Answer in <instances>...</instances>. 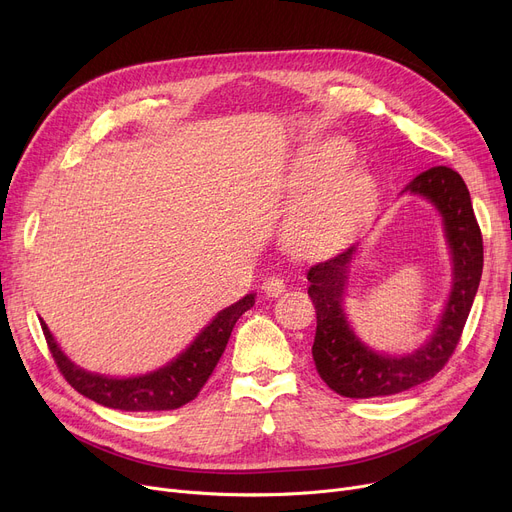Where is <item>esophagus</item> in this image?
Returning <instances> with one entry per match:
<instances>
[{
    "label": "esophagus",
    "mask_w": 512,
    "mask_h": 512,
    "mask_svg": "<svg viewBox=\"0 0 512 512\" xmlns=\"http://www.w3.org/2000/svg\"><path fill=\"white\" fill-rule=\"evenodd\" d=\"M263 292L267 297H280V294L286 290V282L280 276H267L263 280Z\"/></svg>",
    "instance_id": "obj_1"
}]
</instances>
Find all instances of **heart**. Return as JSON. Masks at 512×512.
Wrapping results in <instances>:
<instances>
[{
  "label": "heart",
  "instance_id": "obj_1",
  "mask_svg": "<svg viewBox=\"0 0 512 512\" xmlns=\"http://www.w3.org/2000/svg\"><path fill=\"white\" fill-rule=\"evenodd\" d=\"M355 149L328 141L301 155L292 172L297 197L284 226L288 247L303 257L342 249L371 218L378 205V184L361 164H351Z\"/></svg>",
  "mask_w": 512,
  "mask_h": 512
}]
</instances>
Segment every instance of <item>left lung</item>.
<instances>
[{
    "label": "left lung",
    "instance_id": "obj_1",
    "mask_svg": "<svg viewBox=\"0 0 512 512\" xmlns=\"http://www.w3.org/2000/svg\"><path fill=\"white\" fill-rule=\"evenodd\" d=\"M405 191L427 199L440 211L452 257V288L440 324L415 353L398 357L375 353L348 324L344 297L359 242L307 272V292L317 313L313 361L319 378L346 398L390 396L432 380L461 340L481 280L483 240L461 174L446 166L429 168L415 176Z\"/></svg>",
    "mask_w": 512,
    "mask_h": 512
}]
</instances>
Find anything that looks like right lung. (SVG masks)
<instances>
[{
  "label": "right lung",
  "mask_w": 512,
  "mask_h": 512,
  "mask_svg": "<svg viewBox=\"0 0 512 512\" xmlns=\"http://www.w3.org/2000/svg\"><path fill=\"white\" fill-rule=\"evenodd\" d=\"M255 305V294H247L238 303L222 309L193 344L182 351L172 363L159 367L157 371L137 375V378H107V375L91 373L74 365L53 340L45 321L41 319V328L47 340L49 351L56 361L58 369L66 382L83 396L99 402L107 409H120L132 413L149 411H172L180 409L186 402L197 398L209 375L218 365L232 328L238 317Z\"/></svg>",
  "instance_id": "right-lung-1"
}]
</instances>
